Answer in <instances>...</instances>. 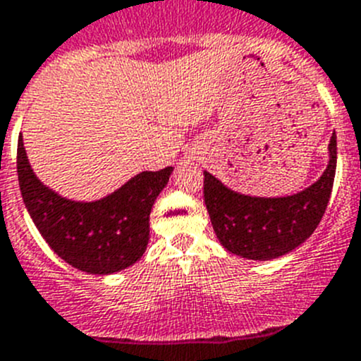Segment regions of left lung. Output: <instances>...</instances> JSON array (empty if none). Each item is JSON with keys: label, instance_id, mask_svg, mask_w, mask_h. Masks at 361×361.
<instances>
[{"label": "left lung", "instance_id": "obj_1", "mask_svg": "<svg viewBox=\"0 0 361 361\" xmlns=\"http://www.w3.org/2000/svg\"><path fill=\"white\" fill-rule=\"evenodd\" d=\"M336 169V135L328 144V165L317 181L290 196L260 197L233 190L204 171V204L219 242L245 260H274L301 245L319 226Z\"/></svg>", "mask_w": 361, "mask_h": 361}]
</instances>
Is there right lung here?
<instances>
[{
    "instance_id": "obj_1",
    "label": "right lung",
    "mask_w": 361,
    "mask_h": 361,
    "mask_svg": "<svg viewBox=\"0 0 361 361\" xmlns=\"http://www.w3.org/2000/svg\"><path fill=\"white\" fill-rule=\"evenodd\" d=\"M173 169L142 171L101 200L74 201L37 178L23 137L18 144L19 187L33 224L62 260L97 276L116 274L142 258L151 208Z\"/></svg>"
}]
</instances>
